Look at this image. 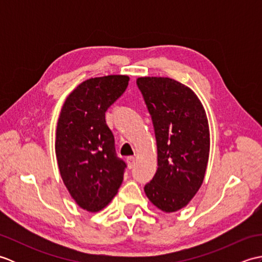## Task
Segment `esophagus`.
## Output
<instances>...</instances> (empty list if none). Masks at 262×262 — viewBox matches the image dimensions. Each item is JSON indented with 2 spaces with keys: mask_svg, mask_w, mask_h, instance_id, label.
<instances>
[{
  "mask_svg": "<svg viewBox=\"0 0 262 262\" xmlns=\"http://www.w3.org/2000/svg\"><path fill=\"white\" fill-rule=\"evenodd\" d=\"M135 161H136V159H135L134 157H128V158H127V165H128V168H129V169L134 168Z\"/></svg>",
  "mask_w": 262,
  "mask_h": 262,
  "instance_id": "obj_1",
  "label": "esophagus"
}]
</instances>
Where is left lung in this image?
I'll list each match as a JSON object with an SVG mask.
<instances>
[{
  "mask_svg": "<svg viewBox=\"0 0 262 262\" xmlns=\"http://www.w3.org/2000/svg\"><path fill=\"white\" fill-rule=\"evenodd\" d=\"M152 117L158 170L144 190L165 213L188 205L202 187L209 157L207 116L190 88L170 77L136 80Z\"/></svg>",
  "mask_w": 262,
  "mask_h": 262,
  "instance_id": "1",
  "label": "left lung"
}]
</instances>
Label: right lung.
Listing matches in <instances>:
<instances>
[{
  "instance_id": "1",
  "label": "right lung",
  "mask_w": 262,
  "mask_h": 262,
  "mask_svg": "<svg viewBox=\"0 0 262 262\" xmlns=\"http://www.w3.org/2000/svg\"><path fill=\"white\" fill-rule=\"evenodd\" d=\"M129 77L108 75L82 82L66 98L57 122V164L64 185L81 208L99 211L124 179L126 163L117 157L105 111L125 92Z\"/></svg>"
}]
</instances>
